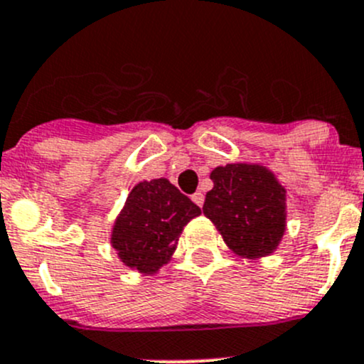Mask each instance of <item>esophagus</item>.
I'll use <instances>...</instances> for the list:
<instances>
[{
  "label": "esophagus",
  "instance_id": "34e87169",
  "mask_svg": "<svg viewBox=\"0 0 364 364\" xmlns=\"http://www.w3.org/2000/svg\"><path fill=\"white\" fill-rule=\"evenodd\" d=\"M192 200L193 203H196L197 205H199V208H203V204H204V193L203 192H196L192 196Z\"/></svg>",
  "mask_w": 364,
  "mask_h": 364
}]
</instances>
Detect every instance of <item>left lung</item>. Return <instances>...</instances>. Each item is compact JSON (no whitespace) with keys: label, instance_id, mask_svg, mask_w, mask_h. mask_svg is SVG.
I'll use <instances>...</instances> for the list:
<instances>
[{"label":"left lung","instance_id":"obj_1","mask_svg":"<svg viewBox=\"0 0 364 364\" xmlns=\"http://www.w3.org/2000/svg\"><path fill=\"white\" fill-rule=\"evenodd\" d=\"M204 215L227 247L245 257L269 255L285 230V190L259 165L229 164L211 172Z\"/></svg>","mask_w":364,"mask_h":364}]
</instances>
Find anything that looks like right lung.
<instances>
[{"instance_id":"1","label":"right lung","mask_w":364,"mask_h":364,"mask_svg":"<svg viewBox=\"0 0 364 364\" xmlns=\"http://www.w3.org/2000/svg\"><path fill=\"white\" fill-rule=\"evenodd\" d=\"M200 208L167 179L139 183L112 230V247L128 267L153 274L176 250L186 223Z\"/></svg>"}]
</instances>
